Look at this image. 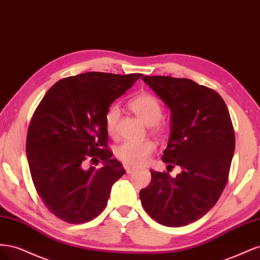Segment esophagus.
Listing matches in <instances>:
<instances>
[{"instance_id": "obj_1", "label": "esophagus", "mask_w": 260, "mask_h": 260, "mask_svg": "<svg viewBox=\"0 0 260 260\" xmlns=\"http://www.w3.org/2000/svg\"><path fill=\"white\" fill-rule=\"evenodd\" d=\"M123 168H124L125 171H127V174H132L133 171L137 170L136 168H133V167H131V166H128V165H123Z\"/></svg>"}]
</instances>
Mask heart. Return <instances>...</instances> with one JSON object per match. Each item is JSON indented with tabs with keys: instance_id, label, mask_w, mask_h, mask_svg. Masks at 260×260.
Wrapping results in <instances>:
<instances>
[{
	"instance_id": "1",
	"label": "heart",
	"mask_w": 260,
	"mask_h": 260,
	"mask_svg": "<svg viewBox=\"0 0 260 260\" xmlns=\"http://www.w3.org/2000/svg\"><path fill=\"white\" fill-rule=\"evenodd\" d=\"M130 108L145 124L152 125L155 130H161L162 125L160 119L162 117L161 105L155 96L151 94H140L133 99ZM120 117V108L118 105H112L105 114V127L108 135H115L118 120ZM156 148L153 141H125L116 149V156L118 159L129 166H142L146 164L149 157Z\"/></svg>"
}]
</instances>
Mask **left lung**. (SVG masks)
<instances>
[{
  "instance_id": "1",
  "label": "left lung",
  "mask_w": 260,
  "mask_h": 260,
  "mask_svg": "<svg viewBox=\"0 0 260 260\" xmlns=\"http://www.w3.org/2000/svg\"><path fill=\"white\" fill-rule=\"evenodd\" d=\"M142 80L170 109V136L161 159L181 172L151 170L140 191L147 214L166 226H183L211 209L226 184L235 137L222 98L190 79L143 76Z\"/></svg>"
}]
</instances>
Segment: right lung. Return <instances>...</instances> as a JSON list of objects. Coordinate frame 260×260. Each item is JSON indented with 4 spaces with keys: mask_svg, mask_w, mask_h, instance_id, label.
Here are the masks:
<instances>
[{
    "mask_svg": "<svg viewBox=\"0 0 260 260\" xmlns=\"http://www.w3.org/2000/svg\"><path fill=\"white\" fill-rule=\"evenodd\" d=\"M141 76L91 72L64 78L36 109L26 145L30 174L57 218L83 223L106 207L113 184L125 170L107 148L105 114ZM90 156L100 157V170L83 168Z\"/></svg>",
    "mask_w": 260,
    "mask_h": 260,
    "instance_id": "1",
    "label": "right lung"
}]
</instances>
